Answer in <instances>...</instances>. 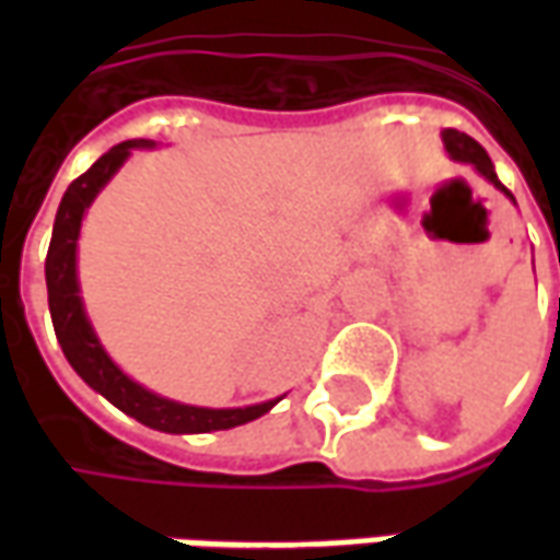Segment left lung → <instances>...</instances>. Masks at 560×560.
<instances>
[{"mask_svg": "<svg viewBox=\"0 0 560 560\" xmlns=\"http://www.w3.org/2000/svg\"><path fill=\"white\" fill-rule=\"evenodd\" d=\"M444 147L446 152L453 155L456 161H468V164H474L477 171L489 179V183L494 185V188H501L506 197H513L510 191H506L504 185L498 183V176H494V167H492V159H489V152L477 143L474 138H468L465 131H456V128H446L444 131Z\"/></svg>", "mask_w": 560, "mask_h": 560, "instance_id": "obj_1", "label": "left lung"}]
</instances>
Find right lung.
Wrapping results in <instances>:
<instances>
[{
	"label": "right lung",
	"mask_w": 560,
	"mask_h": 560,
	"mask_svg": "<svg viewBox=\"0 0 560 560\" xmlns=\"http://www.w3.org/2000/svg\"><path fill=\"white\" fill-rule=\"evenodd\" d=\"M135 147H152L149 140H126L110 152H104L102 159L92 164L90 171L78 176L68 185L66 197L59 203L54 221V240L47 248V260H44V272H47V303H50V317H54L56 339L62 345L66 360L74 365L92 389H98L104 399L114 401L119 411L135 417L138 422L159 429V432H221V429H233L252 422L276 405V401H264V405H252V408H231V411H212V408H191V405H179V401L161 399L155 393H149L131 377H126L104 348L95 339L90 320L83 315V303H80L78 291V233L83 212L92 203V197L102 191V185L119 171V164L128 159V152Z\"/></svg>",
	"instance_id": "add662e5"
}]
</instances>
